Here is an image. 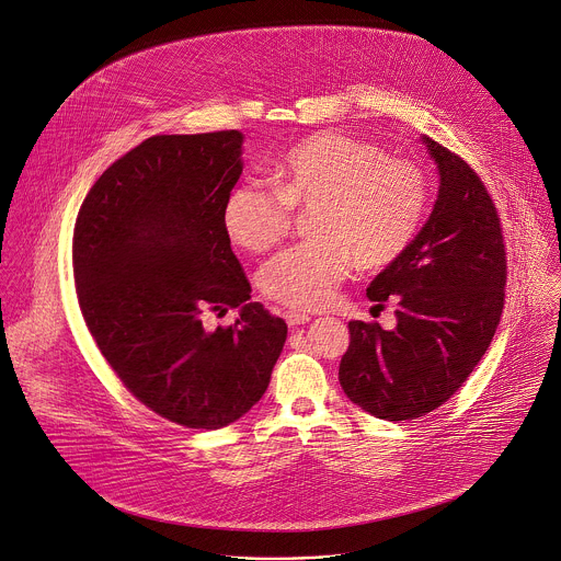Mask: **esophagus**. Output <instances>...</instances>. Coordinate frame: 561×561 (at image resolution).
Returning a JSON list of instances; mask_svg holds the SVG:
<instances>
[{
    "instance_id": "obj_1",
    "label": "esophagus",
    "mask_w": 561,
    "mask_h": 561,
    "mask_svg": "<svg viewBox=\"0 0 561 561\" xmlns=\"http://www.w3.org/2000/svg\"><path fill=\"white\" fill-rule=\"evenodd\" d=\"M285 320H287L289 327H298V324L309 322L311 318L307 313H300V311H285Z\"/></svg>"
}]
</instances>
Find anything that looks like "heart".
Wrapping results in <instances>:
<instances>
[{"instance_id":"1","label":"heart","mask_w":561,"mask_h":561,"mask_svg":"<svg viewBox=\"0 0 561 561\" xmlns=\"http://www.w3.org/2000/svg\"><path fill=\"white\" fill-rule=\"evenodd\" d=\"M274 184L237 183L220 216L239 248L263 254L287 234L291 209L313 207V239L280 252L259 272L261 291L291 309L329 305L352 261L365 272L396 263L428 205V179L420 165L345 133H318L296 144L276 163Z\"/></svg>"}]
</instances>
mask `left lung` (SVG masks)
<instances>
[{"instance_id":"left-lung-1","label":"left lung","mask_w":561,"mask_h":561,"mask_svg":"<svg viewBox=\"0 0 561 561\" xmlns=\"http://www.w3.org/2000/svg\"><path fill=\"white\" fill-rule=\"evenodd\" d=\"M437 165L433 211L409 250L367 287L396 300V329L352 320L339 380L367 413L398 422L449 400L486 354L504 309L506 250L484 183L451 150L422 137Z\"/></svg>"}]
</instances>
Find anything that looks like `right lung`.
I'll list each match as a JSON object with an SVG mask.
<instances>
[{"label": "right lung", "instance_id": "right-lung-1", "mask_svg": "<svg viewBox=\"0 0 561 561\" xmlns=\"http://www.w3.org/2000/svg\"><path fill=\"white\" fill-rule=\"evenodd\" d=\"M243 135H154L112 163L81 203L72 237L77 298L126 389L161 417L220 428L267 391L287 324L261 302L222 203L243 172ZM240 307L204 329L207 310Z\"/></svg>", "mask_w": 561, "mask_h": 561}]
</instances>
